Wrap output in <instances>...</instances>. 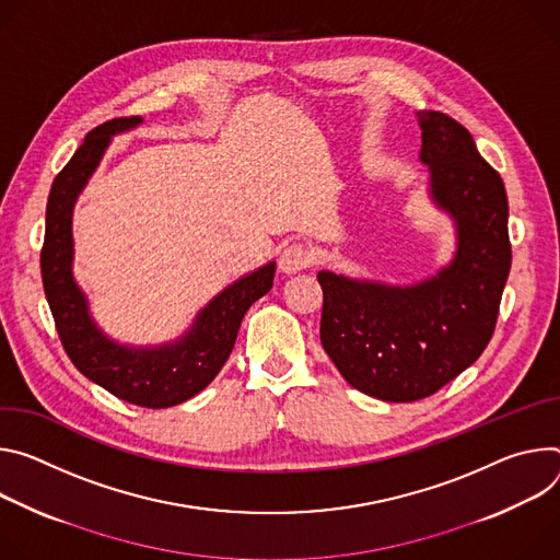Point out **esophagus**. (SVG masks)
I'll list each match as a JSON object with an SVG mask.
<instances>
[{"instance_id": "1", "label": "esophagus", "mask_w": 560, "mask_h": 560, "mask_svg": "<svg viewBox=\"0 0 560 560\" xmlns=\"http://www.w3.org/2000/svg\"><path fill=\"white\" fill-rule=\"evenodd\" d=\"M312 262H314V254L306 244L293 242V244H287L280 252V269L284 273H298L306 267H312Z\"/></svg>"}]
</instances>
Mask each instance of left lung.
<instances>
[{"mask_svg":"<svg viewBox=\"0 0 560 560\" xmlns=\"http://www.w3.org/2000/svg\"><path fill=\"white\" fill-rule=\"evenodd\" d=\"M431 198L450 211L458 248L450 267L413 287L320 271V342L342 378L387 402H413L452 383L489 345L512 267L508 194L471 133L441 110H420Z\"/></svg>","mask_w":560,"mask_h":560,"instance_id":"obj_1","label":"left lung"}]
</instances>
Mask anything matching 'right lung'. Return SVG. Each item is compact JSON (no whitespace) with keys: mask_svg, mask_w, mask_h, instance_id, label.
Listing matches in <instances>:
<instances>
[{"mask_svg":"<svg viewBox=\"0 0 560 560\" xmlns=\"http://www.w3.org/2000/svg\"><path fill=\"white\" fill-rule=\"evenodd\" d=\"M140 117H117L93 129L52 182L42 246V282L67 355L95 385L131 405L164 409L200 394L224 366L240 323L258 298L273 287L276 265L254 271L215 295L182 340L160 349H129L108 340L91 320L71 260L73 205L102 160L113 133L127 131Z\"/></svg>","mask_w":560,"mask_h":560,"instance_id":"obj_1","label":"right lung"}]
</instances>
